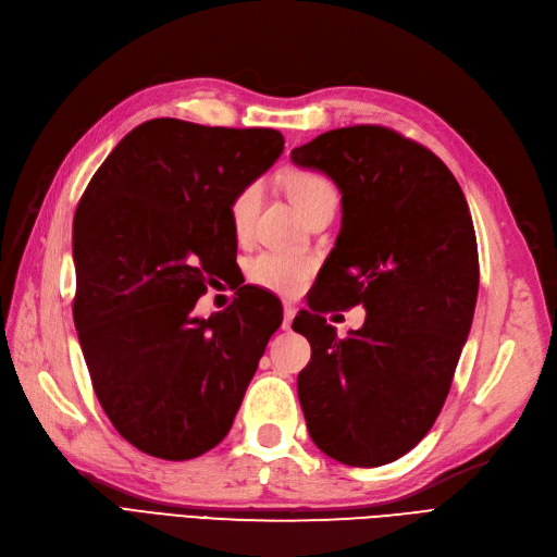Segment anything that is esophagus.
Returning a JSON list of instances; mask_svg holds the SVG:
<instances>
[{
    "label": "esophagus",
    "mask_w": 557,
    "mask_h": 557,
    "mask_svg": "<svg viewBox=\"0 0 557 557\" xmlns=\"http://www.w3.org/2000/svg\"><path fill=\"white\" fill-rule=\"evenodd\" d=\"M295 313H297V309L293 305H283V330H290Z\"/></svg>",
    "instance_id": "obj_1"
}]
</instances>
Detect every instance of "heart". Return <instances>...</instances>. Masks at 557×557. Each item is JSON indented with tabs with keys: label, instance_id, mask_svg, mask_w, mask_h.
Instances as JSON below:
<instances>
[{
	"label": "heart",
	"instance_id": "b5f03b06",
	"mask_svg": "<svg viewBox=\"0 0 557 557\" xmlns=\"http://www.w3.org/2000/svg\"><path fill=\"white\" fill-rule=\"evenodd\" d=\"M264 197V187L262 183H248L236 191V197L232 199V224L238 238H248L252 232L255 218L260 213ZM290 197L295 199L297 208L307 215L309 210L321 203L325 199H335V187L327 183L325 177L315 175V173H297L290 180ZM311 272V262L302 255L295 252H281V250H267L258 255L248 267V276L262 285V288H269L281 295H295L305 288V283Z\"/></svg>",
	"mask_w": 557,
	"mask_h": 557
}]
</instances>
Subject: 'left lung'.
I'll return each mask as SVG.
<instances>
[{"label":"left lung","instance_id":"1","mask_svg":"<svg viewBox=\"0 0 557 557\" xmlns=\"http://www.w3.org/2000/svg\"><path fill=\"white\" fill-rule=\"evenodd\" d=\"M342 194V227L319 297L293 327L311 344L297 396L315 447L349 466L403 457L447 398L478 299V246L445 163L382 126L327 131L290 152ZM363 304L347 341L313 310Z\"/></svg>","mask_w":557,"mask_h":557}]
</instances>
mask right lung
I'll use <instances>...</instances> for the list:
<instances>
[{"label":"right lung","mask_w":557,"mask_h":557,"mask_svg":"<svg viewBox=\"0 0 557 557\" xmlns=\"http://www.w3.org/2000/svg\"><path fill=\"white\" fill-rule=\"evenodd\" d=\"M283 145L274 128L152 119L112 149L77 206L74 325L104 414L147 455L213 449L283 321L248 285L230 309L194 315L208 283L234 269L232 199Z\"/></svg>","instance_id":"add662e5"}]
</instances>
